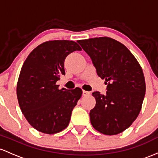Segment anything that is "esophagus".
Wrapping results in <instances>:
<instances>
[{
    "mask_svg": "<svg viewBox=\"0 0 158 158\" xmlns=\"http://www.w3.org/2000/svg\"><path fill=\"white\" fill-rule=\"evenodd\" d=\"M89 92H87V91H85V90H84L83 91V95H84V96H86V95H89Z\"/></svg>",
    "mask_w": 158,
    "mask_h": 158,
    "instance_id": "obj_1",
    "label": "esophagus"
}]
</instances>
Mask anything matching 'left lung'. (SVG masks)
Segmentation results:
<instances>
[{"label": "left lung", "mask_w": 158, "mask_h": 158, "mask_svg": "<svg viewBox=\"0 0 158 158\" xmlns=\"http://www.w3.org/2000/svg\"><path fill=\"white\" fill-rule=\"evenodd\" d=\"M77 42L107 85L105 95L93 93L96 104L89 112L92 125L106 135L123 132L137 118L146 94L140 65L126 46L110 37Z\"/></svg>", "instance_id": "obj_1"}]
</instances>
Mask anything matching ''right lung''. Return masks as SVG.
<instances>
[{"instance_id":"obj_1","label":"right lung","mask_w":158,"mask_h":158,"mask_svg":"<svg viewBox=\"0 0 158 158\" xmlns=\"http://www.w3.org/2000/svg\"><path fill=\"white\" fill-rule=\"evenodd\" d=\"M81 50L74 41H48L33 49L24 61L18 80L17 98L24 117L39 131L56 134L69 124L82 90L59 89L56 83L65 75V57Z\"/></svg>"}]
</instances>
